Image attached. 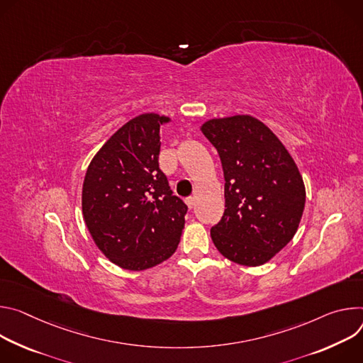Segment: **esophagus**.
Here are the masks:
<instances>
[{
  "label": "esophagus",
  "instance_id": "34e87169",
  "mask_svg": "<svg viewBox=\"0 0 363 363\" xmlns=\"http://www.w3.org/2000/svg\"><path fill=\"white\" fill-rule=\"evenodd\" d=\"M186 205H187L189 209H193L194 205H196V199L194 197H187L186 199Z\"/></svg>",
  "mask_w": 363,
  "mask_h": 363
}]
</instances>
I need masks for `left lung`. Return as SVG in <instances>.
I'll list each match as a JSON object with an SVG mask.
<instances>
[{"label":"left lung","instance_id":"1","mask_svg":"<svg viewBox=\"0 0 363 363\" xmlns=\"http://www.w3.org/2000/svg\"><path fill=\"white\" fill-rule=\"evenodd\" d=\"M218 150L225 177V212L211 236L229 261L259 267L294 238L306 187L284 144L251 115L213 118L200 127Z\"/></svg>","mask_w":363,"mask_h":363}]
</instances>
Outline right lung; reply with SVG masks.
<instances>
[{"mask_svg":"<svg viewBox=\"0 0 363 363\" xmlns=\"http://www.w3.org/2000/svg\"><path fill=\"white\" fill-rule=\"evenodd\" d=\"M172 121L141 113L95 154L82 187V213L99 251L115 265L143 271L177 250L187 206L158 167L160 127Z\"/></svg>","mask_w":363,"mask_h":363,"instance_id":"obj_1","label":"right lung"}]
</instances>
